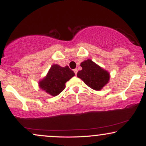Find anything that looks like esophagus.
Wrapping results in <instances>:
<instances>
[{
    "instance_id": "obj_1",
    "label": "esophagus",
    "mask_w": 146,
    "mask_h": 146,
    "mask_svg": "<svg viewBox=\"0 0 146 146\" xmlns=\"http://www.w3.org/2000/svg\"><path fill=\"white\" fill-rule=\"evenodd\" d=\"M73 71H74L75 74L77 75V73H78V69H76V68H75V69L73 70Z\"/></svg>"
}]
</instances>
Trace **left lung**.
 <instances>
[{
  "label": "left lung",
  "mask_w": 146,
  "mask_h": 146,
  "mask_svg": "<svg viewBox=\"0 0 146 146\" xmlns=\"http://www.w3.org/2000/svg\"><path fill=\"white\" fill-rule=\"evenodd\" d=\"M82 69L77 76L88 86L95 90H100L109 82L110 73L91 60L88 59L80 64Z\"/></svg>",
  "instance_id": "left-lung-1"
}]
</instances>
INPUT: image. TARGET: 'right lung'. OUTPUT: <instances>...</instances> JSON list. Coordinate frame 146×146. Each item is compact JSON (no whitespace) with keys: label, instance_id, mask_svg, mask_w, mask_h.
<instances>
[{"label":"right lung","instance_id":"1","mask_svg":"<svg viewBox=\"0 0 146 146\" xmlns=\"http://www.w3.org/2000/svg\"><path fill=\"white\" fill-rule=\"evenodd\" d=\"M75 75L68 66L53 64L46 76L39 82L40 88L51 96L59 95L66 87V82Z\"/></svg>","mask_w":146,"mask_h":146}]
</instances>
